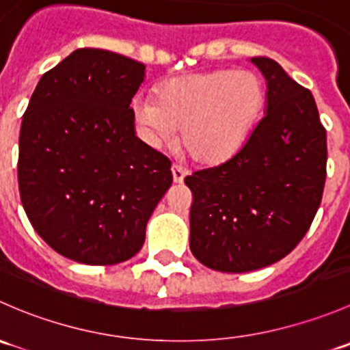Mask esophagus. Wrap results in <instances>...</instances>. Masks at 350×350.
<instances>
[{
    "mask_svg": "<svg viewBox=\"0 0 350 350\" xmlns=\"http://www.w3.org/2000/svg\"><path fill=\"white\" fill-rule=\"evenodd\" d=\"M171 171H172V179H174V183H183L185 181V178H186V171L185 169L181 167V165H178V164H174L171 167Z\"/></svg>",
    "mask_w": 350,
    "mask_h": 350,
    "instance_id": "1",
    "label": "esophagus"
}]
</instances>
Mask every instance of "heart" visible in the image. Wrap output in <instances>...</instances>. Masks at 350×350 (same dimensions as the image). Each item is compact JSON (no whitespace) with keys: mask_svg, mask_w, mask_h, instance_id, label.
<instances>
[{"mask_svg":"<svg viewBox=\"0 0 350 350\" xmlns=\"http://www.w3.org/2000/svg\"><path fill=\"white\" fill-rule=\"evenodd\" d=\"M266 105V88L250 70L218 69L176 77L155 96H137L133 116L154 147L181 144L203 164L235 155L256 129Z\"/></svg>","mask_w":350,"mask_h":350,"instance_id":"1","label":"heart"}]
</instances>
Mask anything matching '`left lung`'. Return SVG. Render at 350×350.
<instances>
[{"mask_svg":"<svg viewBox=\"0 0 350 350\" xmlns=\"http://www.w3.org/2000/svg\"><path fill=\"white\" fill-rule=\"evenodd\" d=\"M250 62L266 79V113L237 154L185 179L193 193L189 249L221 273H249L288 256L325 186L327 133L313 94L273 59Z\"/></svg>","mask_w":350,"mask_h":350,"instance_id":"left-lung-1","label":"left lung"}]
</instances>
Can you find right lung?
Listing matches in <instances>:
<instances>
[{"label":"right lung","mask_w":350,"mask_h":350,"mask_svg":"<svg viewBox=\"0 0 350 350\" xmlns=\"http://www.w3.org/2000/svg\"><path fill=\"white\" fill-rule=\"evenodd\" d=\"M146 66L77 49L38 81L20 130L18 186L31 227L90 266L135 256L172 185L171 161L135 133L132 98Z\"/></svg>","instance_id":"1"}]
</instances>
